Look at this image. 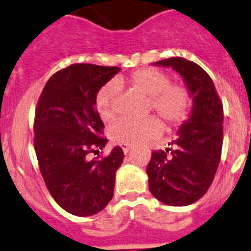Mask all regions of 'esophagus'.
I'll return each mask as SVG.
<instances>
[{"mask_svg": "<svg viewBox=\"0 0 251 251\" xmlns=\"http://www.w3.org/2000/svg\"><path fill=\"white\" fill-rule=\"evenodd\" d=\"M121 148H122V151H124V153H125V154H127L130 149H131V145H130V144H121Z\"/></svg>", "mask_w": 251, "mask_h": 251, "instance_id": "1", "label": "esophagus"}]
</instances>
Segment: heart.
Returning a JSON list of instances; mask_svg holds the SVG:
<instances>
[{
  "instance_id": "1",
  "label": "heart",
  "mask_w": 251,
  "mask_h": 251,
  "mask_svg": "<svg viewBox=\"0 0 251 251\" xmlns=\"http://www.w3.org/2000/svg\"><path fill=\"white\" fill-rule=\"evenodd\" d=\"M119 83H126L149 96L148 109L155 111L165 120L168 127H178L189 119L193 98L189 88L182 83H171L166 71L155 67H143L127 77H119ZM119 84L109 81L100 86L96 94V107L100 119L111 121L116 116V98ZM163 131V124L157 116L144 119H121L109 127V136L119 144H139L154 139Z\"/></svg>"
}]
</instances>
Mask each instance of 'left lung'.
<instances>
[{"instance_id":"obj_1","label":"left lung","mask_w":251,"mask_h":251,"mask_svg":"<svg viewBox=\"0 0 251 251\" xmlns=\"http://www.w3.org/2000/svg\"><path fill=\"white\" fill-rule=\"evenodd\" d=\"M155 65L178 71L194 106L172 142L174 149L151 151L147 167L149 190L162 203L184 207L199 201L213 182L222 154L223 106L213 80L195 62L171 57Z\"/></svg>"}]
</instances>
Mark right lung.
<instances>
[{"label": "right lung", "mask_w": 251, "mask_h": 251, "mask_svg": "<svg viewBox=\"0 0 251 251\" xmlns=\"http://www.w3.org/2000/svg\"><path fill=\"white\" fill-rule=\"evenodd\" d=\"M119 71L116 66L70 65L50 77L38 100L34 149L39 170L56 203L75 216H93L113 197L124 151L116 147L106 157L89 155L107 143L96 94Z\"/></svg>", "instance_id": "obj_1"}]
</instances>
